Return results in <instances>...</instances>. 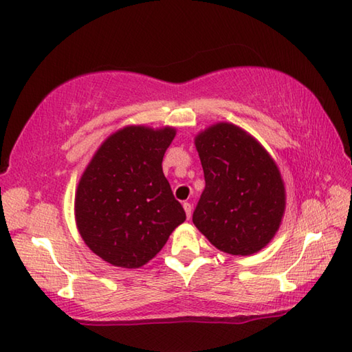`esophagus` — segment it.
Wrapping results in <instances>:
<instances>
[{"label":"esophagus","instance_id":"esophagus-1","mask_svg":"<svg viewBox=\"0 0 352 352\" xmlns=\"http://www.w3.org/2000/svg\"><path fill=\"white\" fill-rule=\"evenodd\" d=\"M183 207H184L186 216H188V218H190V216H192V206H190V203H188V201H184V203H183Z\"/></svg>","mask_w":352,"mask_h":352}]
</instances>
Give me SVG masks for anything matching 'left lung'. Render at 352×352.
Returning <instances> with one entry per match:
<instances>
[{
	"instance_id": "1",
	"label": "left lung",
	"mask_w": 352,
	"mask_h": 352,
	"mask_svg": "<svg viewBox=\"0 0 352 352\" xmlns=\"http://www.w3.org/2000/svg\"><path fill=\"white\" fill-rule=\"evenodd\" d=\"M206 188L192 221L216 248L251 256L274 237L286 206L280 170L265 148L233 124L195 139Z\"/></svg>"
}]
</instances>
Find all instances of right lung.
Masks as SVG:
<instances>
[{"label": "right lung", "mask_w": 352, "mask_h": 352, "mask_svg": "<svg viewBox=\"0 0 352 352\" xmlns=\"http://www.w3.org/2000/svg\"><path fill=\"white\" fill-rule=\"evenodd\" d=\"M174 129L126 126L104 142L76 195L77 227L86 245L113 266L140 267L186 221L162 162Z\"/></svg>", "instance_id": "1"}]
</instances>
